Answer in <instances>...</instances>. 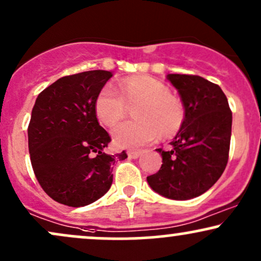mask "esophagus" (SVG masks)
Returning a JSON list of instances; mask_svg holds the SVG:
<instances>
[{
  "label": "esophagus",
  "mask_w": 261,
  "mask_h": 261,
  "mask_svg": "<svg viewBox=\"0 0 261 261\" xmlns=\"http://www.w3.org/2000/svg\"><path fill=\"white\" fill-rule=\"evenodd\" d=\"M141 154H142V152H141V150H127L128 158L137 159Z\"/></svg>",
  "instance_id": "esophagus-1"
}]
</instances>
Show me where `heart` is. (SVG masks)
<instances>
[{
  "label": "heart",
  "mask_w": 261,
  "mask_h": 261,
  "mask_svg": "<svg viewBox=\"0 0 261 261\" xmlns=\"http://www.w3.org/2000/svg\"><path fill=\"white\" fill-rule=\"evenodd\" d=\"M140 103L134 114L137 119L117 125L113 130V142L121 148L141 147L152 142L159 134L170 136L181 127L185 118L180 99L161 81L148 76L124 80L120 92L106 85L96 97L95 111L100 122L112 127L125 117L127 105Z\"/></svg>",
  "instance_id": "heart-1"
}]
</instances>
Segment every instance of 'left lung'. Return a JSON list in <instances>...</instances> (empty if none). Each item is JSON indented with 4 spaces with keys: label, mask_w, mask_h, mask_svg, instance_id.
<instances>
[{
    "label": "left lung",
    "mask_w": 261,
    "mask_h": 261,
    "mask_svg": "<svg viewBox=\"0 0 261 261\" xmlns=\"http://www.w3.org/2000/svg\"><path fill=\"white\" fill-rule=\"evenodd\" d=\"M185 108L171 148L162 154L158 172L147 177L153 191L166 198L198 197L220 178L228 161L232 112L220 86L198 75L168 74Z\"/></svg>",
    "instance_id": "1"
}]
</instances>
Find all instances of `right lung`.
I'll list each match as a JSON object with an SVG mask.
<instances>
[{
    "label": "right lung",
    "mask_w": 261,
    "mask_h": 261,
    "mask_svg": "<svg viewBox=\"0 0 261 261\" xmlns=\"http://www.w3.org/2000/svg\"><path fill=\"white\" fill-rule=\"evenodd\" d=\"M113 76L90 70L68 75L37 96L28 127L30 161L42 190L68 206L89 205L112 186L113 165L125 150L107 154L111 136L95 111L98 92Z\"/></svg>",
    "instance_id": "obj_1"
}]
</instances>
